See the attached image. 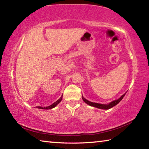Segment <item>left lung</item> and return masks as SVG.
I'll use <instances>...</instances> for the list:
<instances>
[{
  "label": "left lung",
  "mask_w": 149,
  "mask_h": 149,
  "mask_svg": "<svg viewBox=\"0 0 149 149\" xmlns=\"http://www.w3.org/2000/svg\"><path fill=\"white\" fill-rule=\"evenodd\" d=\"M125 94H123L122 97H120L119 99H117V100H114V101L111 102H110L109 104H99V103H96V102H92L91 101H89V100H87V99H85V98L83 97L82 96V99L84 100V101L87 103V104H89L90 106H91V107H96V108H100V109H104V110H108L110 109V108H112L113 107H114V106H116V104H118V103H119L121 100H122V99L123 98V97H124Z\"/></svg>",
  "instance_id": "left-lung-1"
}]
</instances>
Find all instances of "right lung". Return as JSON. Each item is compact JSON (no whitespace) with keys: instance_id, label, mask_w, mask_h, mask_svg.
Returning a JSON list of instances; mask_svg holds the SVG:
<instances>
[{"instance_id":"add662e5","label":"right lung","mask_w":149,"mask_h":149,"mask_svg":"<svg viewBox=\"0 0 149 149\" xmlns=\"http://www.w3.org/2000/svg\"><path fill=\"white\" fill-rule=\"evenodd\" d=\"M62 97L60 98V99L58 100H56V102H54L53 104H51V105H50L49 107H37V108H40V109H45V110H49V109H51V108H54L55 107H56V106L57 105V104H58L59 103H60V102H61V100H62Z\"/></svg>"}]
</instances>
